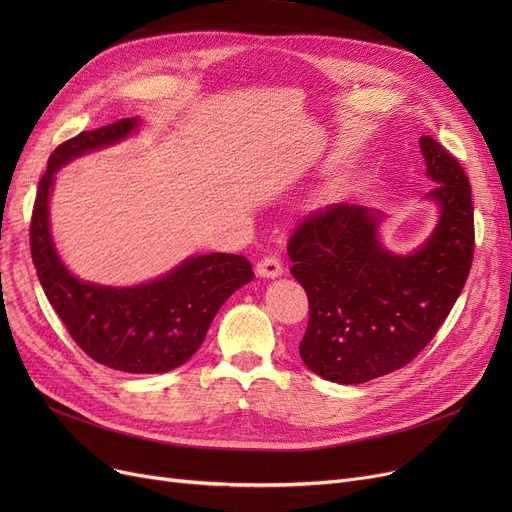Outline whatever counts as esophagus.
Listing matches in <instances>:
<instances>
[{
	"instance_id": "1",
	"label": "esophagus",
	"mask_w": 512,
	"mask_h": 512,
	"mask_svg": "<svg viewBox=\"0 0 512 512\" xmlns=\"http://www.w3.org/2000/svg\"><path fill=\"white\" fill-rule=\"evenodd\" d=\"M282 272H284V267H282V263H280V259L278 257H263L259 263H257V274L261 276V278H267V280H274V278H278V276H282Z\"/></svg>"
}]
</instances>
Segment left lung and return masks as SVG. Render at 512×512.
<instances>
[{"mask_svg":"<svg viewBox=\"0 0 512 512\" xmlns=\"http://www.w3.org/2000/svg\"><path fill=\"white\" fill-rule=\"evenodd\" d=\"M425 201L438 224L409 255L384 247L386 215L363 205H332L305 218L288 240L294 276L309 297L299 353L319 378L363 384L411 363L444 324L473 261L471 186L456 157L419 139Z\"/></svg>","mask_w":512,"mask_h":512,"instance_id":"obj_1","label":"left lung"}]
</instances>
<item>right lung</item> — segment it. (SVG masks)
Listing matches in <instances>:
<instances>
[{
    "instance_id": "1",
    "label": "right lung",
    "mask_w": 512,
    "mask_h": 512,
    "mask_svg": "<svg viewBox=\"0 0 512 512\" xmlns=\"http://www.w3.org/2000/svg\"><path fill=\"white\" fill-rule=\"evenodd\" d=\"M139 126V118H124L80 132L51 153L33 209L31 255L47 301L91 359L126 373H166L199 351L215 313L253 280L251 263L230 253L193 255L155 280L103 286L68 270L49 228L56 172L76 157L128 139Z\"/></svg>"
}]
</instances>
